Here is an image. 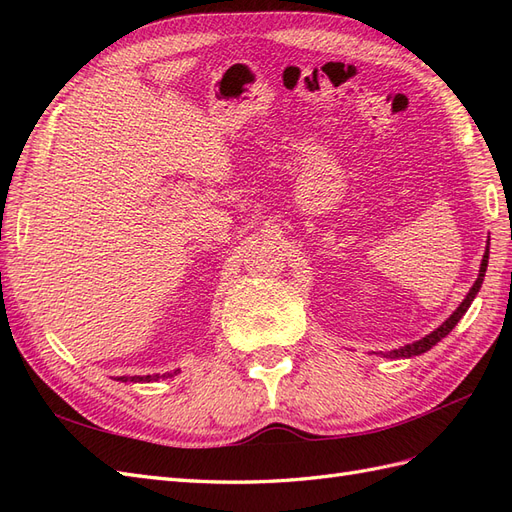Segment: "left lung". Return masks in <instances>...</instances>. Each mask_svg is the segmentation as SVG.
<instances>
[{
  "label": "left lung",
  "mask_w": 512,
  "mask_h": 512,
  "mask_svg": "<svg viewBox=\"0 0 512 512\" xmlns=\"http://www.w3.org/2000/svg\"><path fill=\"white\" fill-rule=\"evenodd\" d=\"M487 262H489V245H487V252H485V256H483V262H480V271H478V277H476V282H474V286L470 288V292H468V297L463 299V303L455 309V312L451 314V318H448L442 327H438L436 331L433 333H429V335H425L423 339H418V342H414V344H408V346H404V348H399V350H393L391 354H386V356H391V359H410V356H418V354H423V352H427V350H431L433 346H436L442 337H446L448 333H451L453 329H455V324L461 320V316L468 312V307L472 305V301H474V297L478 294V290H480V286H483V280H485V271H487Z\"/></svg>",
  "instance_id": "1"
}]
</instances>
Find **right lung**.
I'll return each instance as SVG.
<instances>
[{
    "instance_id": "obj_1",
    "label": "right lung",
    "mask_w": 512,
    "mask_h": 512,
    "mask_svg": "<svg viewBox=\"0 0 512 512\" xmlns=\"http://www.w3.org/2000/svg\"><path fill=\"white\" fill-rule=\"evenodd\" d=\"M160 376H132V378H128V376H121V378H117V380H121V382H151V380H158Z\"/></svg>"
}]
</instances>
